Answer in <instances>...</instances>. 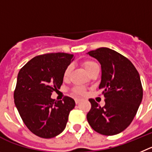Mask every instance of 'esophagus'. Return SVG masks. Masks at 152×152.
Returning <instances> with one entry per match:
<instances>
[{
  "label": "esophagus",
  "mask_w": 152,
  "mask_h": 152,
  "mask_svg": "<svg viewBox=\"0 0 152 152\" xmlns=\"http://www.w3.org/2000/svg\"><path fill=\"white\" fill-rule=\"evenodd\" d=\"M75 102H76V104H79V102H80V100H79V99H76V100H75Z\"/></svg>",
  "instance_id": "esophagus-1"
}]
</instances>
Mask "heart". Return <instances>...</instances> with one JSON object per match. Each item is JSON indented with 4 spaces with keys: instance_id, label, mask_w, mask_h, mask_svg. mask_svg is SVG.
Listing matches in <instances>:
<instances>
[{
    "instance_id": "1",
    "label": "heart",
    "mask_w": 152,
    "mask_h": 152,
    "mask_svg": "<svg viewBox=\"0 0 152 152\" xmlns=\"http://www.w3.org/2000/svg\"><path fill=\"white\" fill-rule=\"evenodd\" d=\"M81 64L83 65V67L86 69V70L88 72V73H90L93 69H95V67H97L98 64L95 62V61H91V60H85L81 62ZM71 70H72V66L69 65L65 69L64 72V79L65 80L68 79L69 75H70ZM86 91H85V88L82 86H76L73 89V95H75L76 97L77 96H81V95H84Z\"/></svg>"
}]
</instances>
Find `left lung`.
I'll list each match as a JSON object with an SVG mask.
<instances>
[{"instance_id":"left-lung-1","label":"left lung","mask_w":152,"mask_h":152,"mask_svg":"<svg viewBox=\"0 0 152 152\" xmlns=\"http://www.w3.org/2000/svg\"><path fill=\"white\" fill-rule=\"evenodd\" d=\"M88 54L102 66L99 89L105 105L101 107L90 98L87 120L98 133L113 136L126 129L137 113L143 96L140 76L129 59L112 49L99 48Z\"/></svg>"}]
</instances>
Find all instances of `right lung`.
Here are the masks:
<instances>
[{
	"instance_id": "obj_1",
	"label": "right lung",
	"mask_w": 152,
	"mask_h": 152,
	"mask_svg": "<svg viewBox=\"0 0 152 152\" xmlns=\"http://www.w3.org/2000/svg\"><path fill=\"white\" fill-rule=\"evenodd\" d=\"M73 54L49 53L36 56L20 69L14 91V103L22 120L32 133L41 138L55 137L64 131L75 101L50 98L61 88L64 72Z\"/></svg>"
}]
</instances>
